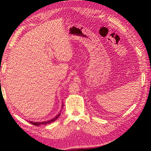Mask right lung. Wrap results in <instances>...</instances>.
<instances>
[{"instance_id": "obj_1", "label": "right lung", "mask_w": 151, "mask_h": 151, "mask_svg": "<svg viewBox=\"0 0 151 151\" xmlns=\"http://www.w3.org/2000/svg\"><path fill=\"white\" fill-rule=\"evenodd\" d=\"M63 104H62V108H63ZM60 113L58 114V115H56V116L55 117H54V118L52 119H50V120H49V121H43V122H33V121H29V123H31L32 124L36 125V126H40V125H41V124H49V123H52V122H54L55 120H56L57 119L60 117Z\"/></svg>"}]
</instances>
